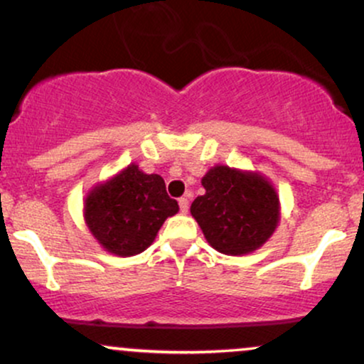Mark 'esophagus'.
Returning <instances> with one entry per match:
<instances>
[{
    "mask_svg": "<svg viewBox=\"0 0 364 364\" xmlns=\"http://www.w3.org/2000/svg\"><path fill=\"white\" fill-rule=\"evenodd\" d=\"M179 203V210H181V214H186L188 208H190V200H188V196H181V198L178 200Z\"/></svg>",
    "mask_w": 364,
    "mask_h": 364,
    "instance_id": "34e87169",
    "label": "esophagus"
}]
</instances>
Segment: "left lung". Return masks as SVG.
I'll return each instance as SVG.
<instances>
[{
	"label": "left lung",
	"mask_w": 364,
	"mask_h": 364,
	"mask_svg": "<svg viewBox=\"0 0 364 364\" xmlns=\"http://www.w3.org/2000/svg\"><path fill=\"white\" fill-rule=\"evenodd\" d=\"M205 195L190 212L207 243L224 255L253 253L269 241L281 220L277 190L258 171L217 164L202 178Z\"/></svg>",
	"instance_id": "obj_1"
}]
</instances>
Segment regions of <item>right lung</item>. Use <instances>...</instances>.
I'll return each mask as SVG.
<instances>
[{"label": "right lung", "instance_id": "add662e5", "mask_svg": "<svg viewBox=\"0 0 364 364\" xmlns=\"http://www.w3.org/2000/svg\"><path fill=\"white\" fill-rule=\"evenodd\" d=\"M179 207L159 174H145L135 162L92 186L83 200V219L107 253L133 257L149 248L168 217Z\"/></svg>", "mask_w": 364, "mask_h": 364}]
</instances>
